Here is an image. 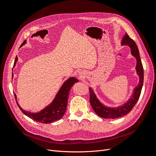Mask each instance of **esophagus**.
Listing matches in <instances>:
<instances>
[{"label":"esophagus","instance_id":"esophagus-1","mask_svg":"<svg viewBox=\"0 0 156 156\" xmlns=\"http://www.w3.org/2000/svg\"><path fill=\"white\" fill-rule=\"evenodd\" d=\"M79 76H80V77H81V78H82V77H83V73H80V74H79Z\"/></svg>","mask_w":156,"mask_h":156}]
</instances>
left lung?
Returning a JSON list of instances; mask_svg holds the SVG:
<instances>
[{
	"instance_id": "8db88e82",
	"label": "left lung",
	"mask_w": 156,
	"mask_h": 156,
	"mask_svg": "<svg viewBox=\"0 0 156 156\" xmlns=\"http://www.w3.org/2000/svg\"><path fill=\"white\" fill-rule=\"evenodd\" d=\"M121 45L129 46L131 49V55L136 58V64L135 69L136 74L139 75V84L133 89V93L128 99V100L124 103V104L116 107H110L103 104L97 98L94 90L91 87H90V105L94 112L99 116L103 118V119H115L128 114L135 105L136 102H137L143 85L144 69L140 58L139 51L138 49L137 45L133 40L130 38L127 33L124 35L123 39H122L121 42Z\"/></svg>"
}]
</instances>
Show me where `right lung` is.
<instances>
[{"label": "right lung", "instance_id": "1", "mask_svg": "<svg viewBox=\"0 0 156 156\" xmlns=\"http://www.w3.org/2000/svg\"><path fill=\"white\" fill-rule=\"evenodd\" d=\"M26 43L27 41L25 40L21 45L20 48L23 45H24ZM17 60L18 58L17 56H16L13 68L16 66ZM13 77V73H12V78ZM77 82H79L77 79L74 77L68 78L66 81H64L62 85L61 86L52 102L49 103L48 106H46L44 108H43V109L37 112H31L30 111L23 109L21 106L19 105L17 101H16L18 107H20L22 112L24 113V115L29 117L30 119H32L33 120L44 124L52 123V122L60 120L64 115L66 111L70 90L73 84ZM14 96H15L16 100H17V96L15 93H14Z\"/></svg>", "mask_w": 156, "mask_h": 156}]
</instances>
